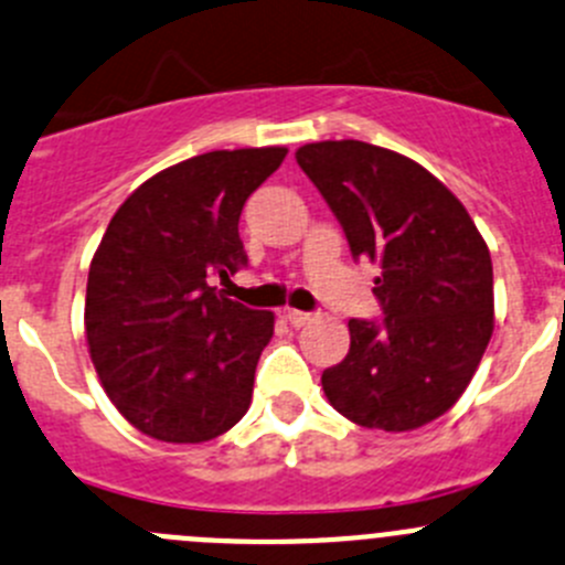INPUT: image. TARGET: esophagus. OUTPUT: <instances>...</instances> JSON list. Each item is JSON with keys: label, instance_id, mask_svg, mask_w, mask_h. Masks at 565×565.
<instances>
[{"label": "esophagus", "instance_id": "34e87169", "mask_svg": "<svg viewBox=\"0 0 565 565\" xmlns=\"http://www.w3.org/2000/svg\"><path fill=\"white\" fill-rule=\"evenodd\" d=\"M286 319H288V324L291 327H305L308 324L310 319H313V313H308V310H286Z\"/></svg>", "mask_w": 565, "mask_h": 565}]
</instances>
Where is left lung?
Here are the masks:
<instances>
[{
    "instance_id": "obj_1",
    "label": "left lung",
    "mask_w": 565,
    "mask_h": 565,
    "mask_svg": "<svg viewBox=\"0 0 565 565\" xmlns=\"http://www.w3.org/2000/svg\"><path fill=\"white\" fill-rule=\"evenodd\" d=\"M297 163L349 241L380 263L383 319H349V352L321 385L341 416L405 433L444 416L493 332V266L458 196L427 169L363 141L305 143Z\"/></svg>"
}]
</instances>
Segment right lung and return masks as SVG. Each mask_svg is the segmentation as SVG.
<instances>
[{
  "instance_id": "right-lung-1",
  "label": "right lung",
  "mask_w": 565,
  "mask_h": 565,
  "mask_svg": "<svg viewBox=\"0 0 565 565\" xmlns=\"http://www.w3.org/2000/svg\"><path fill=\"white\" fill-rule=\"evenodd\" d=\"M288 149H222L127 196L90 260L85 335L116 411L143 435L202 444L244 418L274 316L213 282L246 266L238 218Z\"/></svg>"
}]
</instances>
